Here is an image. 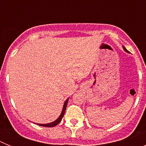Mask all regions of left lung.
<instances>
[{
    "label": "left lung",
    "instance_id": "8db88e82",
    "mask_svg": "<svg viewBox=\"0 0 146 146\" xmlns=\"http://www.w3.org/2000/svg\"><path fill=\"white\" fill-rule=\"evenodd\" d=\"M123 47V50H125V51H126V52H129V51H128V50H126V48H125V47Z\"/></svg>",
    "mask_w": 146,
    "mask_h": 146
}]
</instances>
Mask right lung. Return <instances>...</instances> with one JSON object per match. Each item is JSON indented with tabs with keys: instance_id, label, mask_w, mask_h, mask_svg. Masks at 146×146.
I'll use <instances>...</instances> for the list:
<instances>
[{
	"instance_id": "right-lung-1",
	"label": "right lung",
	"mask_w": 146,
	"mask_h": 146,
	"mask_svg": "<svg viewBox=\"0 0 146 146\" xmlns=\"http://www.w3.org/2000/svg\"><path fill=\"white\" fill-rule=\"evenodd\" d=\"M68 100H69V99H67L65 101V102H64V108H63V110H62L61 114L60 115V116L58 118L57 120H55V121H53V122H52V123H46V124H41V123H37V124L39 125V126H45V127H53V126H56V125L58 124V123L60 122V121H61L62 118H63L64 115V113H65V111H66V106H67V103H68Z\"/></svg>"
}]
</instances>
